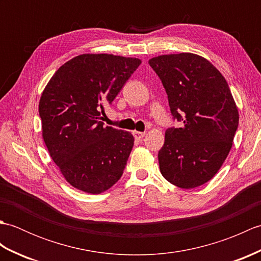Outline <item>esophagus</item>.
<instances>
[{
    "label": "esophagus",
    "mask_w": 261,
    "mask_h": 261,
    "mask_svg": "<svg viewBox=\"0 0 261 261\" xmlns=\"http://www.w3.org/2000/svg\"><path fill=\"white\" fill-rule=\"evenodd\" d=\"M146 136L145 132H140V131H134V137L136 138L137 140H141L143 137Z\"/></svg>",
    "instance_id": "obj_1"
}]
</instances>
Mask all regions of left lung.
<instances>
[{"label": "left lung", "instance_id": "left-lung-1", "mask_svg": "<svg viewBox=\"0 0 261 261\" xmlns=\"http://www.w3.org/2000/svg\"><path fill=\"white\" fill-rule=\"evenodd\" d=\"M149 65L163 82L174 118L158 152L160 173L173 185L195 188L212 179L231 150L239 112L223 75L192 53L160 55Z\"/></svg>", "mask_w": 261, "mask_h": 261}]
</instances>
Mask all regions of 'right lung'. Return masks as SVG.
I'll return each instance as SVG.
<instances>
[{
  "label": "right lung",
  "mask_w": 261,
  "mask_h": 261,
  "mask_svg": "<svg viewBox=\"0 0 261 261\" xmlns=\"http://www.w3.org/2000/svg\"><path fill=\"white\" fill-rule=\"evenodd\" d=\"M140 64L139 58L83 54L60 66L42 91V139L76 190L101 194L123 174L135 138L99 120L103 104L113 101Z\"/></svg>",
  "instance_id": "right-lung-1"
}]
</instances>
